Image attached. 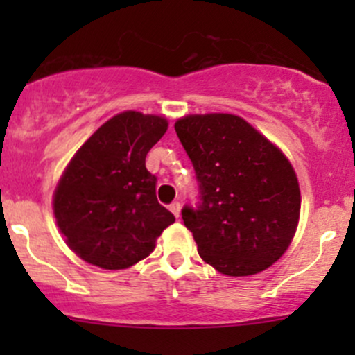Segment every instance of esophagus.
<instances>
[{
    "label": "esophagus",
    "mask_w": 355,
    "mask_h": 355,
    "mask_svg": "<svg viewBox=\"0 0 355 355\" xmlns=\"http://www.w3.org/2000/svg\"><path fill=\"white\" fill-rule=\"evenodd\" d=\"M180 202H171L170 204V211H171V213H173L175 214V216H180Z\"/></svg>",
    "instance_id": "esophagus-1"
}]
</instances>
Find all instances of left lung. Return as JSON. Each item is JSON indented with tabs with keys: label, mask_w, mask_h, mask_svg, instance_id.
<instances>
[{
	"label": "left lung",
	"mask_w": 355,
	"mask_h": 355,
	"mask_svg": "<svg viewBox=\"0 0 355 355\" xmlns=\"http://www.w3.org/2000/svg\"><path fill=\"white\" fill-rule=\"evenodd\" d=\"M175 132L199 185L200 202L182 209L199 256L228 277L270 268L299 223L300 191L290 161L235 114H189Z\"/></svg>",
	"instance_id": "8db88e82"
}]
</instances>
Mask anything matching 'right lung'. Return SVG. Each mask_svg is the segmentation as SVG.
<instances>
[{"label": "right lung", "mask_w": 355, "mask_h": 355, "mask_svg": "<svg viewBox=\"0 0 355 355\" xmlns=\"http://www.w3.org/2000/svg\"><path fill=\"white\" fill-rule=\"evenodd\" d=\"M168 128L156 114L123 111L75 153L53 198L67 244L89 264L125 270L155 250L175 216L156 199L146 156Z\"/></svg>", "instance_id": "add662e5"}]
</instances>
